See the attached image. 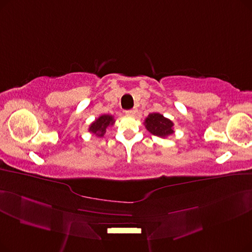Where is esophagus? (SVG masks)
I'll return each instance as SVG.
<instances>
[{
    "label": "esophagus",
    "instance_id": "obj_1",
    "mask_svg": "<svg viewBox=\"0 0 252 252\" xmlns=\"http://www.w3.org/2000/svg\"><path fill=\"white\" fill-rule=\"evenodd\" d=\"M137 113H138V110H137V109H131V110L126 111V115H129V116H136Z\"/></svg>",
    "mask_w": 252,
    "mask_h": 252
}]
</instances>
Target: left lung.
<instances>
[{"label": "left lung", "mask_w": 252, "mask_h": 252, "mask_svg": "<svg viewBox=\"0 0 252 252\" xmlns=\"http://www.w3.org/2000/svg\"><path fill=\"white\" fill-rule=\"evenodd\" d=\"M144 124L147 130L154 136L166 138L174 134V123L160 113H150Z\"/></svg>", "instance_id": "1"}]
</instances>
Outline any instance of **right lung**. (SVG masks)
<instances>
[{
	"mask_svg": "<svg viewBox=\"0 0 252 252\" xmlns=\"http://www.w3.org/2000/svg\"><path fill=\"white\" fill-rule=\"evenodd\" d=\"M115 121L112 115L109 114H103L99 116L94 123H92L89 131H91L92 134L96 135L97 137H103L104 134L106 133V128H107L109 126L114 125Z\"/></svg>",
	"mask_w": 252,
	"mask_h": 252,
	"instance_id": "right-lung-1",
	"label": "right lung"
}]
</instances>
